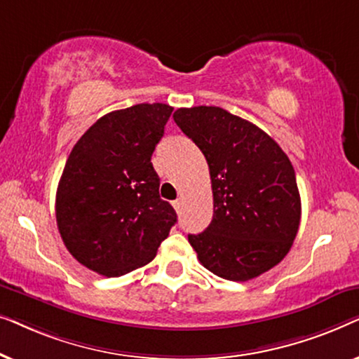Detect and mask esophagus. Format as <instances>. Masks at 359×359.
<instances>
[{
    "label": "esophagus",
    "mask_w": 359,
    "mask_h": 359,
    "mask_svg": "<svg viewBox=\"0 0 359 359\" xmlns=\"http://www.w3.org/2000/svg\"><path fill=\"white\" fill-rule=\"evenodd\" d=\"M171 204H173V208L176 209V212H180L181 205H183V201H181V198H178V199H175L173 203H171Z\"/></svg>",
    "instance_id": "obj_1"
}]
</instances>
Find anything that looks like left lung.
I'll list each match as a JSON object with an SVG mask.
<instances>
[{"mask_svg": "<svg viewBox=\"0 0 359 359\" xmlns=\"http://www.w3.org/2000/svg\"><path fill=\"white\" fill-rule=\"evenodd\" d=\"M209 165L214 217L188 240L205 269L248 281L281 262L301 222V196L291 160L252 122L215 106L173 114Z\"/></svg>", "mask_w": 359, "mask_h": 359, "instance_id": "left-lung-1", "label": "left lung"}]
</instances>
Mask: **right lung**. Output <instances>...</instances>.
<instances>
[{
  "label": "right lung",
  "mask_w": 359,
  "mask_h": 359,
  "mask_svg": "<svg viewBox=\"0 0 359 359\" xmlns=\"http://www.w3.org/2000/svg\"><path fill=\"white\" fill-rule=\"evenodd\" d=\"M171 111L161 102L112 111L68 155L57 225L68 252L91 271L117 278L145 266L176 224L150 161Z\"/></svg>",
  "instance_id": "1"
}]
</instances>
